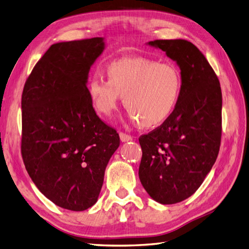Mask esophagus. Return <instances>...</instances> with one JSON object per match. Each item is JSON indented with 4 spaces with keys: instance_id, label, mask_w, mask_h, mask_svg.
<instances>
[{
    "instance_id": "obj_1",
    "label": "esophagus",
    "mask_w": 249,
    "mask_h": 249,
    "mask_svg": "<svg viewBox=\"0 0 249 249\" xmlns=\"http://www.w3.org/2000/svg\"><path fill=\"white\" fill-rule=\"evenodd\" d=\"M120 139L122 142H128V141H131L132 137L129 135H126L124 132H120Z\"/></svg>"
}]
</instances>
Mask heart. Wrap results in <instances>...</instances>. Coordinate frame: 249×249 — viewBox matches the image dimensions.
<instances>
[{
    "instance_id": "obj_1",
    "label": "heart",
    "mask_w": 249,
    "mask_h": 249,
    "mask_svg": "<svg viewBox=\"0 0 249 249\" xmlns=\"http://www.w3.org/2000/svg\"><path fill=\"white\" fill-rule=\"evenodd\" d=\"M106 74L107 80L93 76L87 87L100 116H110L123 97L132 122L152 128L166 122L179 104L183 82L173 63L143 56L122 58L107 64Z\"/></svg>"
}]
</instances>
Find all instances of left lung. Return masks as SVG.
<instances>
[{"label":"left lung","mask_w":249,"mask_h":249,"mask_svg":"<svg viewBox=\"0 0 249 249\" xmlns=\"http://www.w3.org/2000/svg\"><path fill=\"white\" fill-rule=\"evenodd\" d=\"M147 45L165 52L182 75V94L166 122L139 139V178L155 201L176 204L201 186L219 154L222 92L205 56L186 40H155Z\"/></svg>","instance_id":"8db88e82"}]
</instances>
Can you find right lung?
Wrapping results in <instances>:
<instances>
[{"mask_svg": "<svg viewBox=\"0 0 249 249\" xmlns=\"http://www.w3.org/2000/svg\"><path fill=\"white\" fill-rule=\"evenodd\" d=\"M104 37L55 43L36 64L22 94V157L41 193L83 212L98 201L118 132L95 113L88 73Z\"/></svg>", "mask_w": 249, "mask_h": 249, "instance_id": "obj_1", "label": "right lung"}]
</instances>
